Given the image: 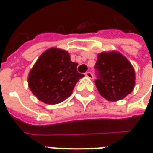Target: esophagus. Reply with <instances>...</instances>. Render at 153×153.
<instances>
[{
	"instance_id": "obj_1",
	"label": "esophagus",
	"mask_w": 153,
	"mask_h": 153,
	"mask_svg": "<svg viewBox=\"0 0 153 153\" xmlns=\"http://www.w3.org/2000/svg\"><path fill=\"white\" fill-rule=\"evenodd\" d=\"M85 76H87L88 78L90 79L93 78V75H92L91 72H90V71H86V72L85 73Z\"/></svg>"
}]
</instances>
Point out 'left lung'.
Segmentation results:
<instances>
[{
  "mask_svg": "<svg viewBox=\"0 0 153 153\" xmlns=\"http://www.w3.org/2000/svg\"><path fill=\"white\" fill-rule=\"evenodd\" d=\"M95 84L99 93L109 101L123 99L134 91L135 71L130 62L117 51L98 54Z\"/></svg>",
  "mask_w": 153,
  "mask_h": 153,
  "instance_id": "left-lung-1",
  "label": "left lung"
}]
</instances>
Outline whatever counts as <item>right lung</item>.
Instances as JSON below:
<instances>
[{
    "instance_id": "1",
    "label": "right lung",
    "mask_w": 153,
    "mask_h": 153,
    "mask_svg": "<svg viewBox=\"0 0 153 153\" xmlns=\"http://www.w3.org/2000/svg\"><path fill=\"white\" fill-rule=\"evenodd\" d=\"M68 51L50 48L40 55L28 76L30 91L40 101L56 105L71 96L84 75L76 71Z\"/></svg>"
}]
</instances>
